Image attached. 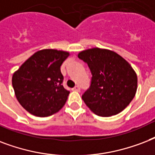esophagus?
<instances>
[{
  "label": "esophagus",
  "mask_w": 155,
  "mask_h": 155,
  "mask_svg": "<svg viewBox=\"0 0 155 155\" xmlns=\"http://www.w3.org/2000/svg\"><path fill=\"white\" fill-rule=\"evenodd\" d=\"M73 91H80V86H76L75 87H74V88H73Z\"/></svg>",
  "instance_id": "34e87169"
}]
</instances>
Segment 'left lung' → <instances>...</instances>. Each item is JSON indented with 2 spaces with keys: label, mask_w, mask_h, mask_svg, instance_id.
Returning a JSON list of instances; mask_svg holds the SVG:
<instances>
[{
  "label": "left lung",
  "mask_w": 155,
  "mask_h": 155,
  "mask_svg": "<svg viewBox=\"0 0 155 155\" xmlns=\"http://www.w3.org/2000/svg\"><path fill=\"white\" fill-rule=\"evenodd\" d=\"M92 78L90 88L82 94L86 106L100 116L120 113L135 96L137 77L129 62L113 51L99 48L78 54Z\"/></svg>",
  "instance_id": "obj_1"
}]
</instances>
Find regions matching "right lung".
<instances>
[{
  "mask_svg": "<svg viewBox=\"0 0 155 155\" xmlns=\"http://www.w3.org/2000/svg\"><path fill=\"white\" fill-rule=\"evenodd\" d=\"M69 53L44 49L33 54L17 70L12 85L19 104L39 117L56 113L65 104L69 91L62 85L61 66Z\"/></svg>",
  "mask_w": 155,
  "mask_h": 155,
  "instance_id": "1",
  "label": "right lung"
}]
</instances>
